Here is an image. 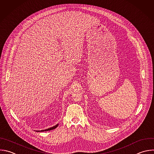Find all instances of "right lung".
Masks as SVG:
<instances>
[{
	"label": "right lung",
	"mask_w": 154,
	"mask_h": 154,
	"mask_svg": "<svg viewBox=\"0 0 154 154\" xmlns=\"http://www.w3.org/2000/svg\"><path fill=\"white\" fill-rule=\"evenodd\" d=\"M59 126V125L57 124V125H56V126H53V127H52V128H49V129H45V130H42V131H37V132H43V131H51V130H53V129H54L55 128H56L57 126Z\"/></svg>",
	"instance_id": "right-lung-1"
}]
</instances>
